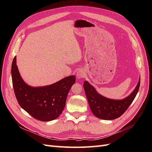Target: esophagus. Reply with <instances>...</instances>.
<instances>
[{"mask_svg":"<svg viewBox=\"0 0 152 152\" xmlns=\"http://www.w3.org/2000/svg\"><path fill=\"white\" fill-rule=\"evenodd\" d=\"M87 75V73L86 72L85 70H82V69H80V70H79L77 73H76V76H77V78L78 79H84V78Z\"/></svg>","mask_w":152,"mask_h":152,"instance_id":"esophagus-1","label":"esophagus"}]
</instances>
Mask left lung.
I'll use <instances>...</instances> for the list:
<instances>
[{"label":"left lung","instance_id":"1","mask_svg":"<svg viewBox=\"0 0 152 152\" xmlns=\"http://www.w3.org/2000/svg\"><path fill=\"white\" fill-rule=\"evenodd\" d=\"M83 86L89 107L94 115L103 120H114L120 117L134 99L139 91L140 78L134 91L122 99H112L104 97L86 80Z\"/></svg>","mask_w":152,"mask_h":152}]
</instances>
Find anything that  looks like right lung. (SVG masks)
Returning <instances> with one entry per match:
<instances>
[{"instance_id": "add662e5", "label": "right lung", "mask_w": 152, "mask_h": 152, "mask_svg": "<svg viewBox=\"0 0 152 152\" xmlns=\"http://www.w3.org/2000/svg\"><path fill=\"white\" fill-rule=\"evenodd\" d=\"M11 74L14 91L20 107L31 117L44 122L54 120L60 115L69 91L75 82V77L71 75L51 85L28 86L20 75L16 56L12 61Z\"/></svg>"}]
</instances>
